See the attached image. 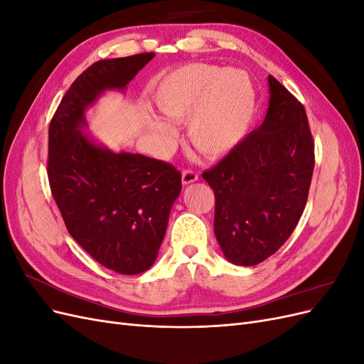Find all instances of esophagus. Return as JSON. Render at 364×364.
<instances>
[{"label":"esophagus","mask_w":364,"mask_h":364,"mask_svg":"<svg viewBox=\"0 0 364 364\" xmlns=\"http://www.w3.org/2000/svg\"><path fill=\"white\" fill-rule=\"evenodd\" d=\"M197 179H199V176H197V173H196L194 170L186 168V170L182 171V183H183V185L193 183V182H196Z\"/></svg>","instance_id":"1"}]
</instances>
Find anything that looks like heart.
Returning <instances> with one entry per match:
<instances>
[{
  "label": "heart",
  "mask_w": 364,
  "mask_h": 364,
  "mask_svg": "<svg viewBox=\"0 0 364 364\" xmlns=\"http://www.w3.org/2000/svg\"><path fill=\"white\" fill-rule=\"evenodd\" d=\"M155 98L167 119H191L188 139L206 158L223 156L238 146L255 111L249 74L209 63H190L173 71L158 86ZM150 127L164 142L176 138V129L165 121L151 119Z\"/></svg>",
  "instance_id": "1"
}]
</instances>
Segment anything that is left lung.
<instances>
[{"instance_id": "left-lung-1", "label": "left lung", "mask_w": 364, "mask_h": 364, "mask_svg": "<svg viewBox=\"0 0 364 364\" xmlns=\"http://www.w3.org/2000/svg\"><path fill=\"white\" fill-rule=\"evenodd\" d=\"M269 86L262 124L202 174L214 190L217 241L237 266H257L289 240L305 209L314 170L304 105L273 75Z\"/></svg>"}]
</instances>
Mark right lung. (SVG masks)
Listing matches in <instances>:
<instances>
[{"label": "right lung", "mask_w": 364, "mask_h": 364, "mask_svg": "<svg viewBox=\"0 0 364 364\" xmlns=\"http://www.w3.org/2000/svg\"><path fill=\"white\" fill-rule=\"evenodd\" d=\"M155 53L105 59L85 70L54 112L47 174L70 235L121 274L146 272L156 259L182 176L171 164L114 153L80 132L85 109L106 90H124Z\"/></svg>", "instance_id": "1"}]
</instances>
